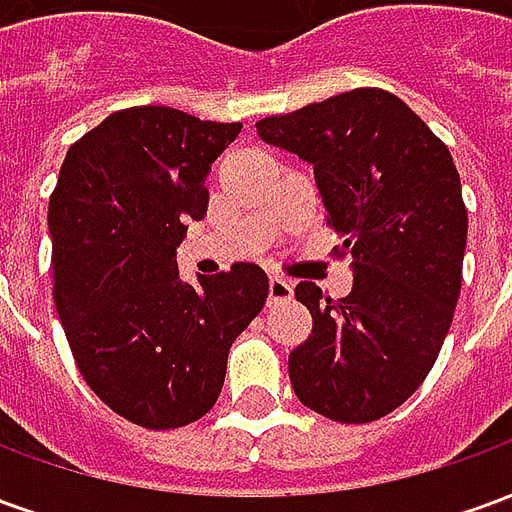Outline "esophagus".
<instances>
[{"mask_svg": "<svg viewBox=\"0 0 512 512\" xmlns=\"http://www.w3.org/2000/svg\"><path fill=\"white\" fill-rule=\"evenodd\" d=\"M290 296H293V285H290L288 279H268V301H271V304H277V301L279 304H282V301H290Z\"/></svg>", "mask_w": 512, "mask_h": 512, "instance_id": "34e87169", "label": "esophagus"}]
</instances>
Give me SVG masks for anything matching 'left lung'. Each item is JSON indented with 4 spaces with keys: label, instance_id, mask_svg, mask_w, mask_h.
Segmentation results:
<instances>
[{
    "label": "left lung",
    "instance_id": "8db88e82",
    "mask_svg": "<svg viewBox=\"0 0 512 512\" xmlns=\"http://www.w3.org/2000/svg\"><path fill=\"white\" fill-rule=\"evenodd\" d=\"M257 136L312 164L326 224L343 235L345 299L299 282L312 334L290 354L301 403L345 425L373 422L417 392L450 332L461 293L466 205L447 145L397 95L359 87Z\"/></svg>",
    "mask_w": 512,
    "mask_h": 512
}]
</instances>
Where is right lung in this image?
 <instances>
[{
    "instance_id": "add662e5",
    "label": "right lung",
    "mask_w": 512,
    "mask_h": 512,
    "mask_svg": "<svg viewBox=\"0 0 512 512\" xmlns=\"http://www.w3.org/2000/svg\"><path fill=\"white\" fill-rule=\"evenodd\" d=\"M241 123L131 106L71 145L49 202L54 304L79 373L115 414L150 430L205 417L227 354L268 299L235 263L189 285L175 249L208 211L205 178Z\"/></svg>"
}]
</instances>
